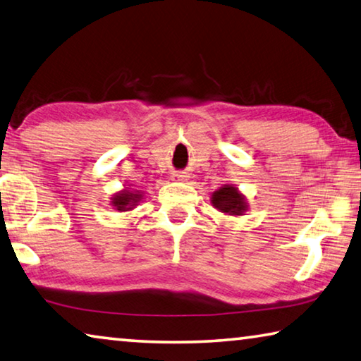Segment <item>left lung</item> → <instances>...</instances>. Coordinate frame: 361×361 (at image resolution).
I'll return each mask as SVG.
<instances>
[{"instance_id":"obj_1","label":"left lung","mask_w":361,"mask_h":361,"mask_svg":"<svg viewBox=\"0 0 361 361\" xmlns=\"http://www.w3.org/2000/svg\"><path fill=\"white\" fill-rule=\"evenodd\" d=\"M212 204L222 212H228V214L240 216L245 212V202L243 197L236 192V188L230 185H224L221 190L212 193Z\"/></svg>"}]
</instances>
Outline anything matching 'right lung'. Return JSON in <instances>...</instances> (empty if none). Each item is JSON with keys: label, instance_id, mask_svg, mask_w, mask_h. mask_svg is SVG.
I'll use <instances>...</instances> for the list:
<instances>
[{"label": "right lung", "instance_id": "right-lung-1", "mask_svg": "<svg viewBox=\"0 0 361 361\" xmlns=\"http://www.w3.org/2000/svg\"><path fill=\"white\" fill-rule=\"evenodd\" d=\"M140 198V195L137 193H129V192H125V193H120V195H115L114 198V206H116L118 209L120 211H126V208L129 209V206H133L137 200Z\"/></svg>", "mask_w": 361, "mask_h": 361}]
</instances>
